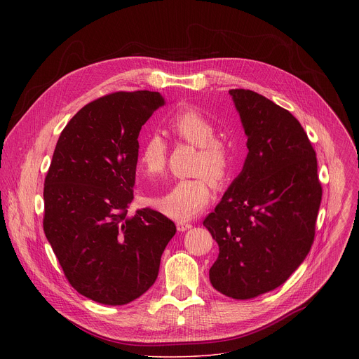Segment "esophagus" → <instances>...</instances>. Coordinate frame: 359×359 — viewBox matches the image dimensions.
Masks as SVG:
<instances>
[{"mask_svg": "<svg viewBox=\"0 0 359 359\" xmlns=\"http://www.w3.org/2000/svg\"><path fill=\"white\" fill-rule=\"evenodd\" d=\"M176 227H177V231H186V230H189L191 227V224L186 223V222H177Z\"/></svg>", "mask_w": 359, "mask_h": 359, "instance_id": "obj_1", "label": "esophagus"}]
</instances>
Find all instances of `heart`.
<instances>
[{
    "label": "heart",
    "instance_id": "heart-1",
    "mask_svg": "<svg viewBox=\"0 0 359 359\" xmlns=\"http://www.w3.org/2000/svg\"><path fill=\"white\" fill-rule=\"evenodd\" d=\"M169 130L179 140L198 147L194 162V175L198 176L179 180L165 193L147 194L146 201L165 216L184 222L209 206L213 186L206 176L216 184H222L230 176L234 150L227 140L217 137L216 123L194 108L176 112L169 121ZM166 155L168 144L163 137L158 133L149 135L139 149V169L149 176L162 173Z\"/></svg>",
    "mask_w": 359,
    "mask_h": 359
}]
</instances>
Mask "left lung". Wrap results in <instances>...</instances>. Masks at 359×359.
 <instances>
[{
	"label": "left lung",
	"instance_id": "obj_1",
	"mask_svg": "<svg viewBox=\"0 0 359 359\" xmlns=\"http://www.w3.org/2000/svg\"><path fill=\"white\" fill-rule=\"evenodd\" d=\"M247 135V158L203 222L219 244L212 285L234 299L269 292L305 260L316 236L323 189L316 150L301 123L250 89H231Z\"/></svg>",
	"mask_w": 359,
	"mask_h": 359
}]
</instances>
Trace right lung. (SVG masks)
Segmentation results:
<instances>
[{
    "instance_id": "obj_1",
    "label": "right lung",
    "mask_w": 359,
    "mask_h": 359,
    "mask_svg": "<svg viewBox=\"0 0 359 359\" xmlns=\"http://www.w3.org/2000/svg\"><path fill=\"white\" fill-rule=\"evenodd\" d=\"M159 92H115L85 105L64 128L43 183V231L69 284L86 298L125 305L158 278L175 223L133 200L139 132Z\"/></svg>"
}]
</instances>
